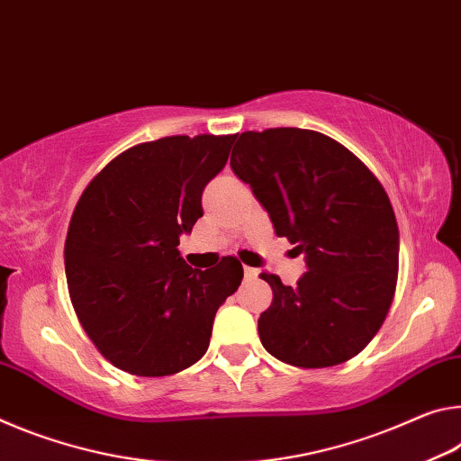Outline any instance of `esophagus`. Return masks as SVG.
I'll return each mask as SVG.
<instances>
[{
  "label": "esophagus",
  "mask_w": 461,
  "mask_h": 461,
  "mask_svg": "<svg viewBox=\"0 0 461 461\" xmlns=\"http://www.w3.org/2000/svg\"><path fill=\"white\" fill-rule=\"evenodd\" d=\"M243 271H245V280H255V277H258V274H259L258 269H255V267H249V266H245V267H243Z\"/></svg>",
  "instance_id": "esophagus-1"
}]
</instances>
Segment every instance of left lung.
<instances>
[{"instance_id":"1","label":"left lung","mask_w":461,"mask_h":461,"mask_svg":"<svg viewBox=\"0 0 461 461\" xmlns=\"http://www.w3.org/2000/svg\"><path fill=\"white\" fill-rule=\"evenodd\" d=\"M230 167L267 210L276 235L306 255L284 285L263 271L274 300L259 316L267 353L296 367L356 357L386 321L398 277V224L378 177L349 149L306 128L247 131Z\"/></svg>"}]
</instances>
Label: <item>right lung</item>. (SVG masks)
Wrapping results in <instances>:
<instances>
[{
  "label": "right lung",
  "instance_id": "add662e5",
  "mask_svg": "<svg viewBox=\"0 0 461 461\" xmlns=\"http://www.w3.org/2000/svg\"><path fill=\"white\" fill-rule=\"evenodd\" d=\"M237 134L163 137L114 157L83 190L65 240V274L83 330L112 366L161 378L195 364L218 306L243 280L237 258L192 269L181 232Z\"/></svg>",
  "mask_w": 461,
  "mask_h": 461
}]
</instances>
